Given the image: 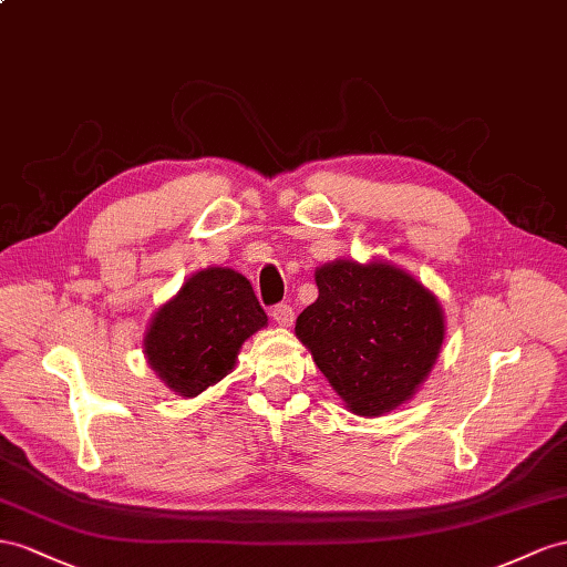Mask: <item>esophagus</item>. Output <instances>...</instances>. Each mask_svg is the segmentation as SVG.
<instances>
[{
  "mask_svg": "<svg viewBox=\"0 0 567 567\" xmlns=\"http://www.w3.org/2000/svg\"><path fill=\"white\" fill-rule=\"evenodd\" d=\"M270 316H272L275 323L287 328V326H292V321H295V309L289 307V303H278V307L270 309Z\"/></svg>",
  "mask_w": 567,
  "mask_h": 567,
  "instance_id": "1",
  "label": "esophagus"
}]
</instances>
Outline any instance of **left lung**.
I'll use <instances>...</instances> for the list:
<instances>
[{"instance_id":"left-lung-1","label":"left lung","mask_w":567,"mask_h":567,"mask_svg":"<svg viewBox=\"0 0 567 567\" xmlns=\"http://www.w3.org/2000/svg\"><path fill=\"white\" fill-rule=\"evenodd\" d=\"M318 299L297 338L332 390L359 416H381L426 381L445 338L435 295L385 260H332L316 270Z\"/></svg>"}]
</instances>
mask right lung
I'll return each mask as SVG.
<instances>
[{
  "label": "right lung",
  "instance_id": "right-lung-1",
  "mask_svg": "<svg viewBox=\"0 0 567 567\" xmlns=\"http://www.w3.org/2000/svg\"><path fill=\"white\" fill-rule=\"evenodd\" d=\"M268 323L251 282L231 268H206L153 316L143 352L159 381L196 398L235 369L241 344Z\"/></svg>",
  "mask_w": 567,
  "mask_h": 567
}]
</instances>
